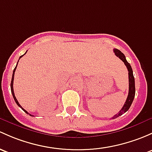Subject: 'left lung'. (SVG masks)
Segmentation results:
<instances>
[{"instance_id": "obj_1", "label": "left lung", "mask_w": 152, "mask_h": 152, "mask_svg": "<svg viewBox=\"0 0 152 152\" xmlns=\"http://www.w3.org/2000/svg\"><path fill=\"white\" fill-rule=\"evenodd\" d=\"M114 52L116 56H117L120 60H122L124 62V65L127 67V70H128V75H129V92H128V96H127L126 102L124 103V105H123L122 109L119 111V112L116 115H114L112 117V119H116V118L119 117V116L122 115L124 113H125L126 111H127L130 108L131 104H132V101L134 100V97H135V78L133 76V73H132V69L131 68V65L130 63L127 61L126 60V57L124 56V54L122 53L121 51H119V49H114Z\"/></svg>"}]
</instances>
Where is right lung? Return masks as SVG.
<instances>
[{"instance_id":"right-lung-1","label":"right lung","mask_w":152,"mask_h":152,"mask_svg":"<svg viewBox=\"0 0 152 152\" xmlns=\"http://www.w3.org/2000/svg\"><path fill=\"white\" fill-rule=\"evenodd\" d=\"M26 52H25V54H24V55H25V54H26ZM24 55H22V56H20V59L21 58V57H22V56H24ZM20 59H19V60H20ZM19 62V61H18ZM18 62H17V64H18ZM17 65H16V67H15V68H14V71H13V74H12V81H11V90H12V95H13V97H14V100H15V102H16V103H17V105H18L19 107H20V108H22V110H23L24 111H25V113H26V114H30L28 112V111H25V109H24L23 108H22V107L21 106V105H20V103H19V102H18V100H17V98H16V97H15V95H14V88H13V83H14V73H15V71H16V68H17ZM30 116H33V115H31V114H30Z\"/></svg>"}]
</instances>
